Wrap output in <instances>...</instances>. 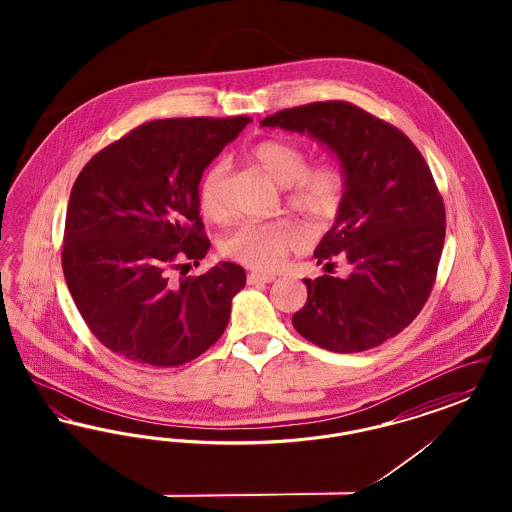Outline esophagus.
<instances>
[{
  "label": "esophagus",
  "mask_w": 512,
  "mask_h": 512,
  "mask_svg": "<svg viewBox=\"0 0 512 512\" xmlns=\"http://www.w3.org/2000/svg\"><path fill=\"white\" fill-rule=\"evenodd\" d=\"M276 276L274 274H261V272H249L247 274V284H268L274 282Z\"/></svg>",
  "instance_id": "1"
}]
</instances>
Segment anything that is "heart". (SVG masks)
<instances>
[{
    "label": "heart",
    "mask_w": 512,
    "mask_h": 512,
    "mask_svg": "<svg viewBox=\"0 0 512 512\" xmlns=\"http://www.w3.org/2000/svg\"><path fill=\"white\" fill-rule=\"evenodd\" d=\"M251 159L282 188L286 203L313 224H326L338 217L347 190L345 172L336 161L324 159L309 165L305 149L286 138H265L251 147ZM228 163L215 161L199 180L197 205L205 219L220 222L228 209L224 182ZM307 242L305 230L292 220L242 222L220 238V253L226 259L257 270L276 267L286 255Z\"/></svg>",
    "instance_id": "1"
}]
</instances>
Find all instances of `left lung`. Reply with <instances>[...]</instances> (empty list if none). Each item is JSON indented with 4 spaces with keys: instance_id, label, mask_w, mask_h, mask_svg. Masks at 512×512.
<instances>
[{
    "instance_id": "8db88e82",
    "label": "left lung",
    "mask_w": 512,
    "mask_h": 512,
    "mask_svg": "<svg viewBox=\"0 0 512 512\" xmlns=\"http://www.w3.org/2000/svg\"><path fill=\"white\" fill-rule=\"evenodd\" d=\"M263 126L307 132L340 157L347 190L318 263H349L347 278H305L307 303L293 328L322 349L359 353L405 330L436 282L445 205L430 167L390 122L349 101L282 109Z\"/></svg>"
}]
</instances>
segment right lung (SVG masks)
<instances>
[{"mask_svg":"<svg viewBox=\"0 0 512 512\" xmlns=\"http://www.w3.org/2000/svg\"><path fill=\"white\" fill-rule=\"evenodd\" d=\"M249 117L146 122L103 147L74 182L61 265L78 313L109 351L142 366L194 361L219 340L245 270L195 278L211 242L199 217L203 171ZM182 274V272H180Z\"/></svg>","mask_w":512,"mask_h":512,"instance_id":"obj_1","label":"right lung"}]
</instances>
